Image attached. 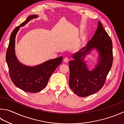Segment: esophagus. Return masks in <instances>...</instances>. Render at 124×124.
Segmentation results:
<instances>
[{
	"instance_id": "obj_1",
	"label": "esophagus",
	"mask_w": 124,
	"mask_h": 124,
	"mask_svg": "<svg viewBox=\"0 0 124 124\" xmlns=\"http://www.w3.org/2000/svg\"><path fill=\"white\" fill-rule=\"evenodd\" d=\"M69 60V59L68 57H65V58H64V62H68Z\"/></svg>"
}]
</instances>
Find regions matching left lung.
<instances>
[{
  "mask_svg": "<svg viewBox=\"0 0 124 124\" xmlns=\"http://www.w3.org/2000/svg\"><path fill=\"white\" fill-rule=\"evenodd\" d=\"M93 48L99 52V62L95 69L90 71L83 58ZM74 60L69 62V86L77 95L87 97L99 91L105 83L113 63L112 42L98 22L95 34L87 45L73 55Z\"/></svg>",
  "mask_w": 124,
  "mask_h": 124,
  "instance_id": "8db88e82",
  "label": "left lung"
}]
</instances>
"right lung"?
Listing matches in <instances>:
<instances>
[{
  "instance_id": "right-lung-1",
  "label": "right lung",
  "mask_w": 124,
  "mask_h": 124,
  "mask_svg": "<svg viewBox=\"0 0 124 124\" xmlns=\"http://www.w3.org/2000/svg\"><path fill=\"white\" fill-rule=\"evenodd\" d=\"M36 18H37V15L30 16L24 22L13 30L10 36L6 54L11 80L18 88L31 93L40 92L46 87L51 74L61 64L63 59L62 57H60L34 67L25 66L19 62L15 52L16 34L20 26H23L30 20Z\"/></svg>"
}]
</instances>
